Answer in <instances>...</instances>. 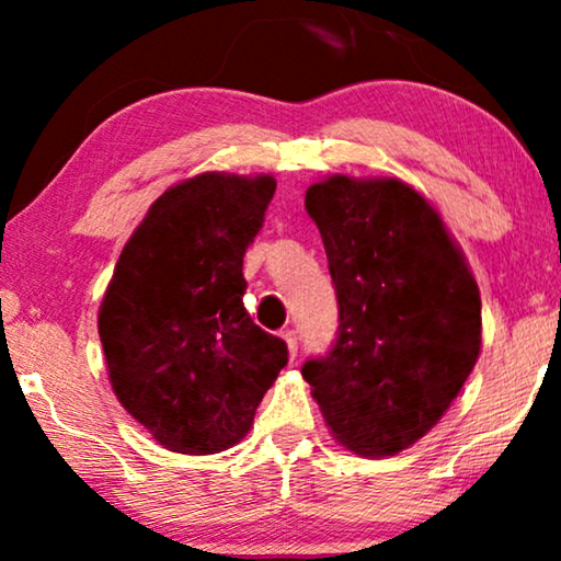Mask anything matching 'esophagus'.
I'll return each mask as SVG.
<instances>
[{
	"instance_id": "esophagus-1",
	"label": "esophagus",
	"mask_w": 561,
	"mask_h": 561,
	"mask_svg": "<svg viewBox=\"0 0 561 561\" xmlns=\"http://www.w3.org/2000/svg\"><path fill=\"white\" fill-rule=\"evenodd\" d=\"M283 340H286L290 355L296 357V352H298V332H296V329H283Z\"/></svg>"
}]
</instances>
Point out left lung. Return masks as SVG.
I'll return each instance as SVG.
<instances>
[{
    "label": "left lung",
    "mask_w": 561,
    "mask_h": 561,
    "mask_svg": "<svg viewBox=\"0 0 561 561\" xmlns=\"http://www.w3.org/2000/svg\"><path fill=\"white\" fill-rule=\"evenodd\" d=\"M332 275L340 327L301 375L327 426L365 457L421 439L455 401L480 352V290L421 194L396 179L334 175L306 191Z\"/></svg>",
    "instance_id": "left-lung-1"
}]
</instances>
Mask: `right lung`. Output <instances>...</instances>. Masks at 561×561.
<instances>
[{"mask_svg": "<svg viewBox=\"0 0 561 561\" xmlns=\"http://www.w3.org/2000/svg\"><path fill=\"white\" fill-rule=\"evenodd\" d=\"M271 175L204 173L168 188L135 229L99 311L112 388L165 449L214 455L250 432L288 363L244 309L242 257Z\"/></svg>", "mask_w": 561, "mask_h": 561, "instance_id": "obj_1", "label": "right lung"}]
</instances>
